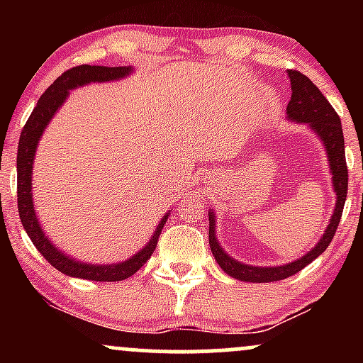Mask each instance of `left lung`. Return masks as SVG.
<instances>
[{"label": "left lung", "mask_w": 363, "mask_h": 363, "mask_svg": "<svg viewBox=\"0 0 363 363\" xmlns=\"http://www.w3.org/2000/svg\"><path fill=\"white\" fill-rule=\"evenodd\" d=\"M286 73H289L291 85V99L289 106H286V119L294 121V123L307 124V126L318 135L320 143H323L328 155L333 189H335L336 193V205L335 210H333L331 218H329L326 230H324L319 242L315 244L309 252L303 254L302 257L281 266H252L234 259L230 254L223 251L218 239H216L215 211H208V218H210V230H208V235H210V247L211 252H213V257L216 262H218L220 268H222L228 277L240 281L269 283L285 280V278L291 277V274L301 272V269L306 268L307 264H311V262L326 251L328 245L331 244L341 220V213H343L345 199H347L348 169L347 158H345V140L340 116L336 114L335 109L331 107V104L326 101V97L320 94V90L306 77V74L294 72V69H289Z\"/></svg>", "instance_id": "8db88e82"}]
</instances>
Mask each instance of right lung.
I'll list each match as a JSON object with an SVG mask.
<instances>
[{
    "mask_svg": "<svg viewBox=\"0 0 363 363\" xmlns=\"http://www.w3.org/2000/svg\"><path fill=\"white\" fill-rule=\"evenodd\" d=\"M133 73L131 66H90L82 65L74 66L56 78V82L44 91L43 97L37 102L35 109L32 111L30 118L25 124L22 133H20L18 153H16V187H18V213L22 225L30 240L34 242L45 261L54 266L57 272L65 273L66 277L83 278V280L91 281H121L135 274L141 266L150 259L153 251H155L158 235L167 222L170 210L162 216L158 222L155 232L148 239V242L140 249L138 252L133 254L128 259L121 262H107V264H97V262L78 261L74 257L56 247L48 234L44 232L43 225L37 218V211L34 206V193H32V174H34V160L35 152L39 147V141L43 138L45 128L49 126L51 119L56 112L61 109L62 104L68 99L69 91L78 89V86L90 85V83H104V82H118L129 77Z\"/></svg>",
    "mask_w": 363,
    "mask_h": 363,
    "instance_id": "1",
    "label": "right lung"
}]
</instances>
